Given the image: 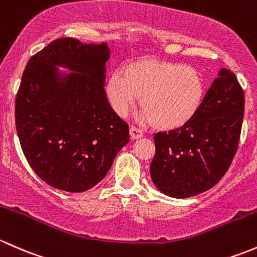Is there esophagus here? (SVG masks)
Returning <instances> with one entry per match:
<instances>
[{
    "instance_id": "esophagus-1",
    "label": "esophagus",
    "mask_w": 257,
    "mask_h": 257,
    "mask_svg": "<svg viewBox=\"0 0 257 257\" xmlns=\"http://www.w3.org/2000/svg\"><path fill=\"white\" fill-rule=\"evenodd\" d=\"M130 135H131L132 139L137 140L140 139V137L144 136V132H142L140 128H137L136 126H131V128H130Z\"/></svg>"
}]
</instances>
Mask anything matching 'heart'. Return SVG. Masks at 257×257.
<instances>
[{
	"instance_id": "b5f03b06",
	"label": "heart",
	"mask_w": 257,
	"mask_h": 257,
	"mask_svg": "<svg viewBox=\"0 0 257 257\" xmlns=\"http://www.w3.org/2000/svg\"><path fill=\"white\" fill-rule=\"evenodd\" d=\"M106 96L112 110L123 117L139 96L142 121L172 130L192 120L205 96L202 74L179 63L142 60L116 70L106 83Z\"/></svg>"
}]
</instances>
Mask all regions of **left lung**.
I'll return each mask as SVG.
<instances>
[{
  "instance_id": "1",
  "label": "left lung",
  "mask_w": 257,
  "mask_h": 257,
  "mask_svg": "<svg viewBox=\"0 0 257 257\" xmlns=\"http://www.w3.org/2000/svg\"><path fill=\"white\" fill-rule=\"evenodd\" d=\"M244 90L232 71L220 69L194 117L183 126L155 134L152 182L172 198H188L215 186L239 146Z\"/></svg>"
}]
</instances>
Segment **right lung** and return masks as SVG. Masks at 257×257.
<instances>
[{"mask_svg": "<svg viewBox=\"0 0 257 257\" xmlns=\"http://www.w3.org/2000/svg\"><path fill=\"white\" fill-rule=\"evenodd\" d=\"M106 43L58 38L28 60L16 97V128L28 163L49 186L85 192L130 141L105 91ZM57 66L71 73H60Z\"/></svg>", "mask_w": 257, "mask_h": 257, "instance_id": "1", "label": "right lung"}]
</instances>
